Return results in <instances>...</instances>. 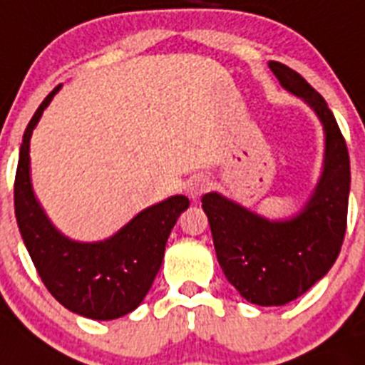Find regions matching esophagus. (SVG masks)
I'll use <instances>...</instances> for the list:
<instances>
[{"label": "esophagus", "mask_w": 365, "mask_h": 365, "mask_svg": "<svg viewBox=\"0 0 365 365\" xmlns=\"http://www.w3.org/2000/svg\"><path fill=\"white\" fill-rule=\"evenodd\" d=\"M208 186H210V182H208V179H206V177L195 175L188 182V195L192 199L201 197L202 193H205L206 190H208Z\"/></svg>", "instance_id": "34e87169"}]
</instances>
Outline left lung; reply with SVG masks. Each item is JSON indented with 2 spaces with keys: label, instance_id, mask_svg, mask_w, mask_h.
Listing matches in <instances>:
<instances>
[{
  "label": "left lung",
  "instance_id": "8db88e82",
  "mask_svg": "<svg viewBox=\"0 0 365 365\" xmlns=\"http://www.w3.org/2000/svg\"><path fill=\"white\" fill-rule=\"evenodd\" d=\"M285 89L318 113L325 130V168L305 210L292 221L270 222L240 205L206 193L202 208L215 254L228 282L256 305H285L327 274L347 227L351 168L346 138L324 96L285 63L270 62Z\"/></svg>",
  "mask_w": 365,
  "mask_h": 365
}]
</instances>
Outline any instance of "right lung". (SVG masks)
I'll return each mask as SVG.
<instances>
[{"label": "right lung", "mask_w": 365, "mask_h": 365, "mask_svg": "<svg viewBox=\"0 0 365 365\" xmlns=\"http://www.w3.org/2000/svg\"><path fill=\"white\" fill-rule=\"evenodd\" d=\"M56 86L29 122L19 148L14 210L19 232L47 291L69 311L93 320H115L135 311L150 291L164 257L168 235L188 197L175 195L150 206L102 243H74L45 217L31 188L29 140Z\"/></svg>", "instance_id": "1"}]
</instances>
